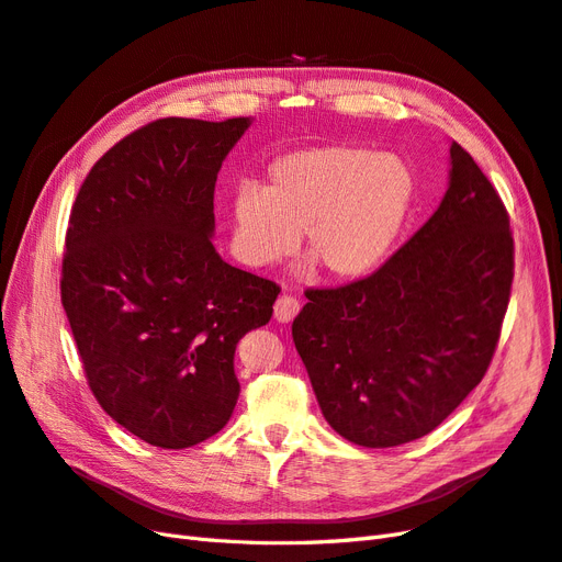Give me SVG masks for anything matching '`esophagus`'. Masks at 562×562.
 <instances>
[{"instance_id": "esophagus-1", "label": "esophagus", "mask_w": 562, "mask_h": 562, "mask_svg": "<svg viewBox=\"0 0 562 562\" xmlns=\"http://www.w3.org/2000/svg\"><path fill=\"white\" fill-rule=\"evenodd\" d=\"M299 308H301V303L296 301V296L284 294L276 301V319H278V323H292V319L299 313Z\"/></svg>"}]
</instances>
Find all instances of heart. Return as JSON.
<instances>
[{
	"mask_svg": "<svg viewBox=\"0 0 562 562\" xmlns=\"http://www.w3.org/2000/svg\"><path fill=\"white\" fill-rule=\"evenodd\" d=\"M414 171L395 153L352 146L296 150L268 167L266 186L239 183L231 200L233 247L247 266L282 261L301 233L329 278L372 272L403 233Z\"/></svg>",
	"mask_w": 562,
	"mask_h": 562,
	"instance_id": "heart-1",
	"label": "heart"
}]
</instances>
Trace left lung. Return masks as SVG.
I'll list each match as a JSON object with an SVG mask.
<instances>
[{"label": "left lung", "instance_id": "1", "mask_svg": "<svg viewBox=\"0 0 562 562\" xmlns=\"http://www.w3.org/2000/svg\"><path fill=\"white\" fill-rule=\"evenodd\" d=\"M432 216L370 278L311 290L292 336L327 424L362 447L424 438L483 381L513 282L508 214L452 140Z\"/></svg>", "mask_w": 562, "mask_h": 562}]
</instances>
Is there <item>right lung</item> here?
Segmentation results:
<instances>
[{
  "label": "right lung",
  "mask_w": 562,
  "mask_h": 562,
  "mask_svg": "<svg viewBox=\"0 0 562 562\" xmlns=\"http://www.w3.org/2000/svg\"><path fill=\"white\" fill-rule=\"evenodd\" d=\"M249 117H165L95 162L77 192L60 301L99 405L136 438L183 450L228 424L235 348L280 286L212 245L214 188Z\"/></svg>",
  "instance_id": "add662e5"
}]
</instances>
